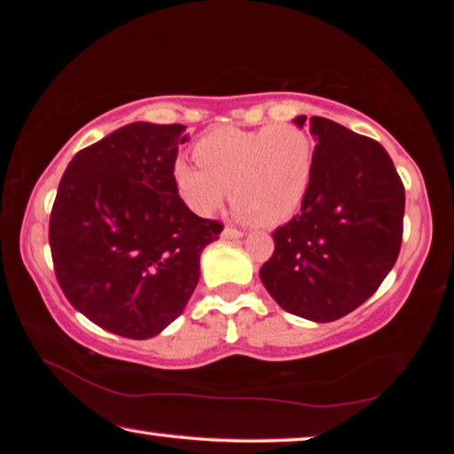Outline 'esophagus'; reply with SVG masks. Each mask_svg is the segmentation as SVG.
Returning <instances> with one entry per match:
<instances>
[{
    "label": "esophagus",
    "mask_w": 454,
    "mask_h": 454,
    "mask_svg": "<svg viewBox=\"0 0 454 454\" xmlns=\"http://www.w3.org/2000/svg\"><path fill=\"white\" fill-rule=\"evenodd\" d=\"M244 232L242 230H236L232 226H226L224 232H222V238H226V240H236V238H242Z\"/></svg>",
    "instance_id": "1"
}]
</instances>
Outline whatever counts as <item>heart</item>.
Listing matches in <instances>:
<instances>
[{
	"label": "heart",
	"mask_w": 454,
	"mask_h": 454,
	"mask_svg": "<svg viewBox=\"0 0 454 454\" xmlns=\"http://www.w3.org/2000/svg\"><path fill=\"white\" fill-rule=\"evenodd\" d=\"M198 166L178 160L174 180L200 216L216 212L228 190L242 220L286 222L309 190L314 150L304 129L288 124L256 129L216 128L194 145Z\"/></svg>",
	"instance_id": "b5f03b06"
}]
</instances>
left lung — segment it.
<instances>
[{
    "label": "left lung",
    "instance_id": "left-lung-1",
    "mask_svg": "<svg viewBox=\"0 0 454 454\" xmlns=\"http://www.w3.org/2000/svg\"><path fill=\"white\" fill-rule=\"evenodd\" d=\"M304 126L306 116H298ZM317 140L301 212L276 228L260 280L284 310L314 322L347 317L371 298L401 252L404 186L372 137L314 116Z\"/></svg>",
    "mask_w": 454,
    "mask_h": 454
}]
</instances>
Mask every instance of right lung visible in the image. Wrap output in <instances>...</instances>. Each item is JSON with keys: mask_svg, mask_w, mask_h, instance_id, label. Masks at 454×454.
Wrapping results in <instances>:
<instances>
[{"mask_svg": "<svg viewBox=\"0 0 454 454\" xmlns=\"http://www.w3.org/2000/svg\"><path fill=\"white\" fill-rule=\"evenodd\" d=\"M182 124L134 121L80 150L61 176L50 248L61 292L114 334L144 340L186 309L200 254L224 230L178 194Z\"/></svg>", "mask_w": 454, "mask_h": 454, "instance_id": "1", "label": "right lung"}]
</instances>
